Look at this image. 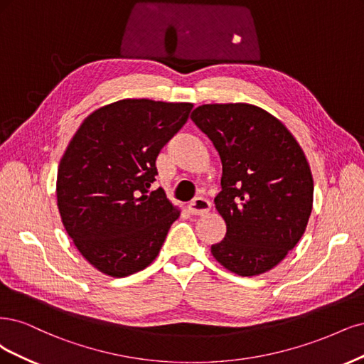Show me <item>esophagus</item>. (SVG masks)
<instances>
[{
  "label": "esophagus",
  "mask_w": 364,
  "mask_h": 364,
  "mask_svg": "<svg viewBox=\"0 0 364 364\" xmlns=\"http://www.w3.org/2000/svg\"><path fill=\"white\" fill-rule=\"evenodd\" d=\"M187 210H189L191 215H195V216L205 215L210 210L208 199H205L203 196H198V198L193 199V201L189 205H187Z\"/></svg>",
  "instance_id": "esophagus-1"
}]
</instances>
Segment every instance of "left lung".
I'll return each instance as SVG.
<instances>
[{
  "label": "left lung",
  "instance_id": "8db88e82",
  "mask_svg": "<svg viewBox=\"0 0 364 364\" xmlns=\"http://www.w3.org/2000/svg\"><path fill=\"white\" fill-rule=\"evenodd\" d=\"M191 119L222 161L215 205L227 224L212 245L228 271L252 277L277 266L306 231L313 177L296 139L271 113L251 104H204Z\"/></svg>",
  "mask_w": 364,
  "mask_h": 364
}]
</instances>
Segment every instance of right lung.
<instances>
[{"mask_svg":"<svg viewBox=\"0 0 364 364\" xmlns=\"http://www.w3.org/2000/svg\"><path fill=\"white\" fill-rule=\"evenodd\" d=\"M189 102L122 100L93 112L57 171V205L81 255L105 275L154 262L180 212L156 181L161 148L189 119Z\"/></svg>","mask_w":364,"mask_h":364,"instance_id":"1","label":"right lung"}]
</instances>
